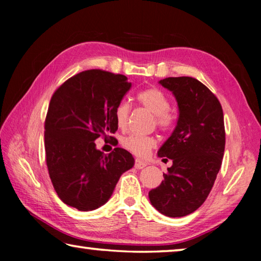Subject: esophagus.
Instances as JSON below:
<instances>
[{
	"label": "esophagus",
	"instance_id": "obj_1",
	"mask_svg": "<svg viewBox=\"0 0 261 261\" xmlns=\"http://www.w3.org/2000/svg\"><path fill=\"white\" fill-rule=\"evenodd\" d=\"M146 166H147V162L140 160V159H136L135 167L137 168V169H143V168H145Z\"/></svg>",
	"mask_w": 261,
	"mask_h": 261
}]
</instances>
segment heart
Listing matches in <instances>:
<instances>
[{
    "label": "heart",
    "instance_id": "b5f03b06",
    "mask_svg": "<svg viewBox=\"0 0 261 261\" xmlns=\"http://www.w3.org/2000/svg\"><path fill=\"white\" fill-rule=\"evenodd\" d=\"M137 102L152 113L155 118V125L163 131L169 130L173 126V117L170 116L168 110L170 108L169 101L167 96L158 88H147L139 92L136 96ZM114 117L116 125L121 130L125 129L129 118V106L122 102L115 108ZM156 144V139L153 136L143 135H129L122 139V146L127 151L136 154L138 156L146 155L149 149L153 148Z\"/></svg>",
    "mask_w": 261,
    "mask_h": 261
}]
</instances>
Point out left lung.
Wrapping results in <instances>:
<instances>
[{"label": "left lung", "mask_w": 261, "mask_h": 261, "mask_svg": "<svg viewBox=\"0 0 261 261\" xmlns=\"http://www.w3.org/2000/svg\"><path fill=\"white\" fill-rule=\"evenodd\" d=\"M159 83L173 92L179 114L158 152L171 159L173 166L148 197L163 215L182 218L204 204L214 185L226 145L223 112L218 98L197 79L169 77Z\"/></svg>", "instance_id": "1"}]
</instances>
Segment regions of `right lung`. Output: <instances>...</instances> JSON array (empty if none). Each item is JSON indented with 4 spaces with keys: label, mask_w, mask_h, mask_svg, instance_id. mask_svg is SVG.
Listing matches in <instances>:
<instances>
[{
    "label": "right lung",
    "mask_w": 261,
    "mask_h": 261,
    "mask_svg": "<svg viewBox=\"0 0 261 261\" xmlns=\"http://www.w3.org/2000/svg\"><path fill=\"white\" fill-rule=\"evenodd\" d=\"M131 88L123 74L86 70L53 94L45 121L48 173L60 199L78 211H93L112 197L121 175L135 159L125 149H96L99 137L114 138L115 108Z\"/></svg>",
    "instance_id": "obj_1"
}]
</instances>
